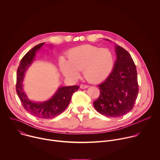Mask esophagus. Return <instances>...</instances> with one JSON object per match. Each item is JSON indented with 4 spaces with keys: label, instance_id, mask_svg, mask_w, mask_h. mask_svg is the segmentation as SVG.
<instances>
[{
    "label": "esophagus",
    "instance_id": "obj_1",
    "mask_svg": "<svg viewBox=\"0 0 160 160\" xmlns=\"http://www.w3.org/2000/svg\"><path fill=\"white\" fill-rule=\"evenodd\" d=\"M88 87V85H83V84H82V85H80V88H82V89L87 88Z\"/></svg>",
    "mask_w": 160,
    "mask_h": 160
}]
</instances>
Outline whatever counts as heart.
Masks as SVG:
<instances>
[{
  "instance_id": "obj_1",
  "label": "heart",
  "mask_w": 160,
  "mask_h": 160,
  "mask_svg": "<svg viewBox=\"0 0 160 160\" xmlns=\"http://www.w3.org/2000/svg\"><path fill=\"white\" fill-rule=\"evenodd\" d=\"M68 58V60L60 58V68L62 73L72 80L78 79L83 70L89 82L100 83L109 77L114 66V56L109 50L88 44L71 49Z\"/></svg>"
}]
</instances>
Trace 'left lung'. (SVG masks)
<instances>
[{"label": "left lung", "instance_id": "left-lung-1", "mask_svg": "<svg viewBox=\"0 0 160 160\" xmlns=\"http://www.w3.org/2000/svg\"><path fill=\"white\" fill-rule=\"evenodd\" d=\"M115 51L117 59L113 70L98 86L100 95L94 102V106L101 115L117 118L126 115L133 109L139 85L136 66L130 54L117 45Z\"/></svg>", "mask_w": 160, "mask_h": 160}]
</instances>
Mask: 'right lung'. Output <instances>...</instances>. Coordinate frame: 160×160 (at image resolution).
Listing matches in <instances>:
<instances>
[{
  "mask_svg": "<svg viewBox=\"0 0 160 160\" xmlns=\"http://www.w3.org/2000/svg\"><path fill=\"white\" fill-rule=\"evenodd\" d=\"M45 43H41L29 51L22 58L17 70L16 92L23 108L31 115L37 118L49 119L62 113L69 104L73 94L77 91L79 86L60 87L55 94L48 101L34 102L30 100L23 91V82L25 72L34 61L36 52Z\"/></svg>",
  "mask_w": 160,
  "mask_h": 160,
  "instance_id": "obj_1",
  "label": "right lung"
}]
</instances>
